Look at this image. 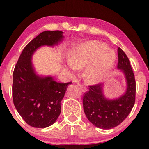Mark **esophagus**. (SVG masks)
I'll use <instances>...</instances> for the list:
<instances>
[{"mask_svg":"<svg viewBox=\"0 0 149 149\" xmlns=\"http://www.w3.org/2000/svg\"><path fill=\"white\" fill-rule=\"evenodd\" d=\"M77 85H78L79 86L81 87V91H82L83 92H84V91H87V88L83 84H81V83H77Z\"/></svg>","mask_w":149,"mask_h":149,"instance_id":"esophagus-1","label":"esophagus"}]
</instances>
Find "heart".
Segmentation results:
<instances>
[{
	"mask_svg": "<svg viewBox=\"0 0 149 149\" xmlns=\"http://www.w3.org/2000/svg\"><path fill=\"white\" fill-rule=\"evenodd\" d=\"M116 60L114 51L104 42L92 40L79 45L70 54L68 68L73 74L77 69L89 65L87 77L91 81L104 78L113 68Z\"/></svg>",
	"mask_w": 149,
	"mask_h": 149,
	"instance_id": "1",
	"label": "heart"
}]
</instances>
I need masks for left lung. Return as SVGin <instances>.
<instances>
[{
	"label": "left lung",
	"instance_id": "8db88e82",
	"mask_svg": "<svg viewBox=\"0 0 149 149\" xmlns=\"http://www.w3.org/2000/svg\"><path fill=\"white\" fill-rule=\"evenodd\" d=\"M117 68L123 71L127 83L125 94L115 100L104 97L102 84L89 85L83 95V110L89 121L101 129L109 130L119 125L131 112L136 100V80L130 60L125 52L118 47Z\"/></svg>",
	"mask_w": 149,
	"mask_h": 149
}]
</instances>
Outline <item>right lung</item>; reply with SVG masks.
<instances>
[{
  "instance_id": "obj_1",
  "label": "right lung",
  "mask_w": 149,
  "mask_h": 149,
  "mask_svg": "<svg viewBox=\"0 0 149 149\" xmlns=\"http://www.w3.org/2000/svg\"><path fill=\"white\" fill-rule=\"evenodd\" d=\"M62 33L47 30L36 36L24 47L14 68L13 104L22 119L32 127L45 128L56 122L67 85L72 83H58L50 77L41 78L36 76L32 66L34 51L42 45L58 44L62 39Z\"/></svg>"
}]
</instances>
